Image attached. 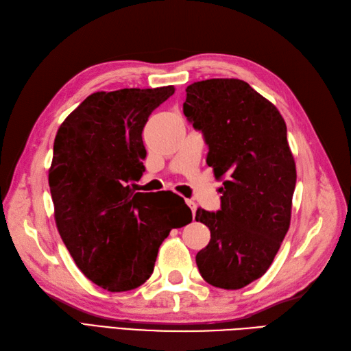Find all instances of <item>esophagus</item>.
I'll list each match as a JSON object with an SVG mask.
<instances>
[{
    "instance_id": "1",
    "label": "esophagus",
    "mask_w": 351,
    "mask_h": 351,
    "mask_svg": "<svg viewBox=\"0 0 351 351\" xmlns=\"http://www.w3.org/2000/svg\"><path fill=\"white\" fill-rule=\"evenodd\" d=\"M185 202H186L188 206H190V209H191V212H193V217H195V210H197L195 202H194V200H185Z\"/></svg>"
}]
</instances>
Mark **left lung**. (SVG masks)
I'll return each instance as SVG.
<instances>
[{"mask_svg": "<svg viewBox=\"0 0 351 351\" xmlns=\"http://www.w3.org/2000/svg\"><path fill=\"white\" fill-rule=\"evenodd\" d=\"M184 114L203 133L215 178H226L221 209H197L210 241L195 263L209 285L241 289L264 276L291 226L296 169L286 123L271 102L237 78L190 84Z\"/></svg>", "mask_w": 351, "mask_h": 351, "instance_id": "obj_1", "label": "left lung"}]
</instances>
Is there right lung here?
I'll return each instance as SVG.
<instances>
[{
    "instance_id": "add662e5",
    "label": "right lung",
    "mask_w": 351,
    "mask_h": 351,
    "mask_svg": "<svg viewBox=\"0 0 351 351\" xmlns=\"http://www.w3.org/2000/svg\"><path fill=\"white\" fill-rule=\"evenodd\" d=\"M173 93V86L96 92L56 133L49 185L58 231L82 273L110 292L145 283L170 230L193 219L182 197L151 199L130 184L145 170L148 117Z\"/></svg>"
}]
</instances>
